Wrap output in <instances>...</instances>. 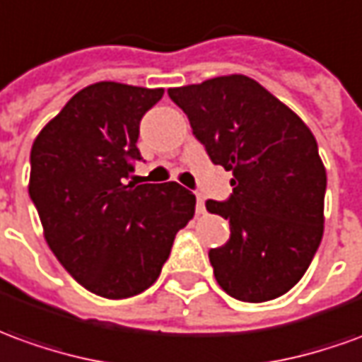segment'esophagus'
Returning a JSON list of instances; mask_svg holds the SVG:
<instances>
[{
	"label": "esophagus",
	"mask_w": 362,
	"mask_h": 362,
	"mask_svg": "<svg viewBox=\"0 0 362 362\" xmlns=\"http://www.w3.org/2000/svg\"><path fill=\"white\" fill-rule=\"evenodd\" d=\"M196 211H198V214H204V211H206V202H204V196H202V194H198V204H196Z\"/></svg>",
	"instance_id": "34e87169"
}]
</instances>
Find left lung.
Masks as SVG:
<instances>
[{
  "mask_svg": "<svg viewBox=\"0 0 362 362\" xmlns=\"http://www.w3.org/2000/svg\"><path fill=\"white\" fill-rule=\"evenodd\" d=\"M211 163L231 170V237L209 251L219 286L241 302H269L294 288L323 237L325 166L304 121L249 76L170 88Z\"/></svg>",
  "mask_w": 362,
  "mask_h": 362,
  "instance_id": "left-lung-1",
  "label": "left lung"
}]
</instances>
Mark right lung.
<instances>
[{
    "mask_svg": "<svg viewBox=\"0 0 362 362\" xmlns=\"http://www.w3.org/2000/svg\"><path fill=\"white\" fill-rule=\"evenodd\" d=\"M163 93L88 86L33 143L29 194L45 241L76 282L102 298L153 286L196 211V196L176 182L125 184L131 160H141L139 123Z\"/></svg>",
    "mask_w": 362,
    "mask_h": 362,
    "instance_id": "1",
    "label": "right lung"
}]
</instances>
